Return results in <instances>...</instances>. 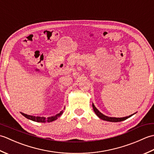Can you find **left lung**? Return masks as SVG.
<instances>
[{"label":"left lung","instance_id":"1","mask_svg":"<svg viewBox=\"0 0 154 154\" xmlns=\"http://www.w3.org/2000/svg\"><path fill=\"white\" fill-rule=\"evenodd\" d=\"M92 106L93 108V110L94 112H95V114L97 115V116L100 118V119H102L103 120H106V121H109V122H121V121H123V120H125L127 119H128V118L131 117L132 115H134V114H131V115H130L128 116H126V117H122V118H115V117H109V116H107L104 115L103 114L101 113L100 111L98 110L97 108L95 107V106L94 105V104H92Z\"/></svg>","mask_w":154,"mask_h":154}]
</instances>
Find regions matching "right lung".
<instances>
[{
    "label": "right lung",
    "mask_w": 154,
    "mask_h": 154,
    "mask_svg": "<svg viewBox=\"0 0 154 154\" xmlns=\"http://www.w3.org/2000/svg\"><path fill=\"white\" fill-rule=\"evenodd\" d=\"M63 111L62 110L60 113L57 114L56 115L51 116V117H48V118H45V117H41V116H32V115H28V114H26L24 113L21 112L23 116H25L26 119L31 120L32 121H35V122H52V121H54L55 120H57L59 117H60L62 114H63Z\"/></svg>",
    "instance_id": "obj_1"
}]
</instances>
